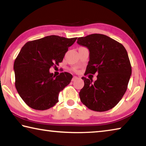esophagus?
<instances>
[{"label":"esophagus","instance_id":"esophagus-1","mask_svg":"<svg viewBox=\"0 0 146 146\" xmlns=\"http://www.w3.org/2000/svg\"><path fill=\"white\" fill-rule=\"evenodd\" d=\"M78 78V77H77V76H73V78H72V81H73H73H75V80H76V79H77Z\"/></svg>","mask_w":146,"mask_h":146}]
</instances>
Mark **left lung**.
I'll list each match as a JSON object with an SVG mask.
<instances>
[{
  "mask_svg": "<svg viewBox=\"0 0 146 146\" xmlns=\"http://www.w3.org/2000/svg\"><path fill=\"white\" fill-rule=\"evenodd\" d=\"M79 45L90 51V60L84 75L98 73L97 80L83 76L84 86L79 96L86 107L95 111L114 108L127 89L131 66L122 44L102 34H91L77 39Z\"/></svg>",
  "mask_w": 146,
  "mask_h": 146,
  "instance_id": "left-lung-1",
  "label": "left lung"
}]
</instances>
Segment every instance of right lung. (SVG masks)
Returning <instances> with one entry per match:
<instances>
[{
    "label": "right lung",
    "instance_id": "1",
    "mask_svg": "<svg viewBox=\"0 0 146 146\" xmlns=\"http://www.w3.org/2000/svg\"><path fill=\"white\" fill-rule=\"evenodd\" d=\"M76 37L47 36L26 42L14 62L15 88L29 107L46 110L58 102L59 93L70 83L73 76L63 72L55 76L49 69L63 60Z\"/></svg>",
    "mask_w": 146,
    "mask_h": 146
}]
</instances>
